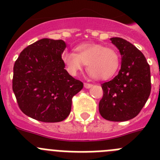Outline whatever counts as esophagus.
Returning a JSON list of instances; mask_svg holds the SVG:
<instances>
[{
	"label": "esophagus",
	"instance_id": "1",
	"mask_svg": "<svg viewBox=\"0 0 160 160\" xmlns=\"http://www.w3.org/2000/svg\"><path fill=\"white\" fill-rule=\"evenodd\" d=\"M93 85L90 84V83H84V87L87 89L90 88V87H92Z\"/></svg>",
	"mask_w": 160,
	"mask_h": 160
}]
</instances>
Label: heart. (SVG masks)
Wrapping results in <instances>:
<instances>
[{"mask_svg":"<svg viewBox=\"0 0 160 160\" xmlns=\"http://www.w3.org/2000/svg\"><path fill=\"white\" fill-rule=\"evenodd\" d=\"M75 52L65 51L62 60L73 75L87 64L90 76L97 80H107L116 73L119 67V54L116 49L101 44L84 43L75 48Z\"/></svg>","mask_w":160,"mask_h":160,"instance_id":"obj_1","label":"heart"}]
</instances>
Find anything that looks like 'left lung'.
Here are the masks:
<instances>
[{"mask_svg": "<svg viewBox=\"0 0 160 160\" xmlns=\"http://www.w3.org/2000/svg\"><path fill=\"white\" fill-rule=\"evenodd\" d=\"M122 57L121 69L112 80L102 84V98L98 104L103 118L123 122L135 118L151 93V71L142 52L121 38H111Z\"/></svg>", "mask_w": 160, "mask_h": 160, "instance_id": "8db88e82", "label": "left lung"}]
</instances>
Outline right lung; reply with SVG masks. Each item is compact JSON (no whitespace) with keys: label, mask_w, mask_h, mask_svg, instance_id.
<instances>
[{"label":"right lung","mask_w":160,"mask_h":160,"mask_svg":"<svg viewBox=\"0 0 160 160\" xmlns=\"http://www.w3.org/2000/svg\"><path fill=\"white\" fill-rule=\"evenodd\" d=\"M62 40L43 38L24 49L13 66L12 90L21 111L45 122L63 121L71 111L72 98L83 83L65 70Z\"/></svg>","instance_id":"add662e5"}]
</instances>
